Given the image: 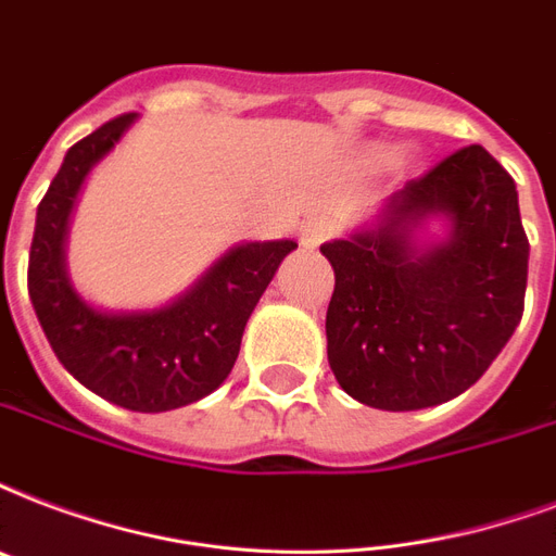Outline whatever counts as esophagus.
Listing matches in <instances>:
<instances>
[{
	"mask_svg": "<svg viewBox=\"0 0 556 556\" xmlns=\"http://www.w3.org/2000/svg\"><path fill=\"white\" fill-rule=\"evenodd\" d=\"M329 222H324V218H308L306 224H303V230H300V241H303V248H317L320 241L329 239Z\"/></svg>",
	"mask_w": 556,
	"mask_h": 556,
	"instance_id": "obj_1",
	"label": "esophagus"
}]
</instances>
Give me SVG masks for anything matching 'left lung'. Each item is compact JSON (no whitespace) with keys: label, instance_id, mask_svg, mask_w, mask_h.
<instances>
[{"label":"left lung","instance_id":"obj_1","mask_svg":"<svg viewBox=\"0 0 556 556\" xmlns=\"http://www.w3.org/2000/svg\"><path fill=\"white\" fill-rule=\"evenodd\" d=\"M320 253L334 270L329 367L370 408L455 400L522 320L531 244L514 177L481 146L410 180Z\"/></svg>","mask_w":556,"mask_h":556}]
</instances>
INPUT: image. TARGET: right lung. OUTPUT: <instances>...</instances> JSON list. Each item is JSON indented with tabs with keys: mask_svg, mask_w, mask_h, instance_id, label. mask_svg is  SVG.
Returning a JSON list of instances; mask_svg holds the SVG:
<instances>
[{
	"mask_svg": "<svg viewBox=\"0 0 556 556\" xmlns=\"http://www.w3.org/2000/svg\"><path fill=\"white\" fill-rule=\"evenodd\" d=\"M137 118H113L66 151L37 206L28 296L58 362L87 391L118 408L163 414L210 396L230 376L248 317L296 241L232 244L165 306L113 312L84 300L66 268L72 212L92 168Z\"/></svg>",
	"mask_w": 556,
	"mask_h": 556,
	"instance_id": "add662e5",
	"label": "right lung"
}]
</instances>
